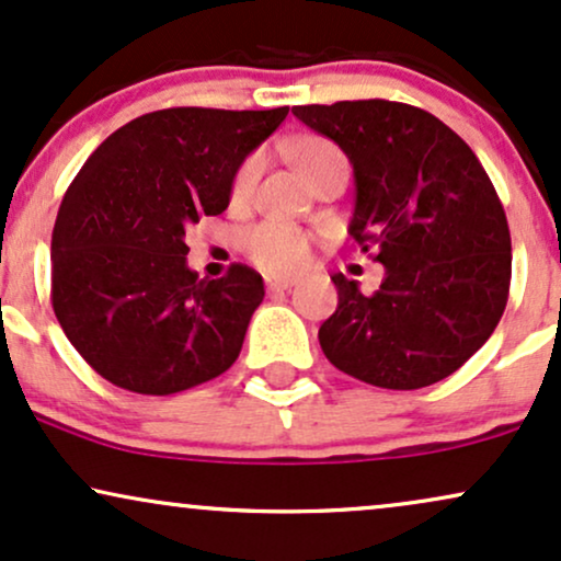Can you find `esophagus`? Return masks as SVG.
<instances>
[{"instance_id": "34e87169", "label": "esophagus", "mask_w": 561, "mask_h": 561, "mask_svg": "<svg viewBox=\"0 0 561 561\" xmlns=\"http://www.w3.org/2000/svg\"><path fill=\"white\" fill-rule=\"evenodd\" d=\"M298 279H293V276H268L266 279V287L268 289H289L295 285Z\"/></svg>"}]
</instances>
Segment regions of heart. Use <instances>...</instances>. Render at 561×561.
Wrapping results in <instances>:
<instances>
[{"label": "heart", "instance_id": "b5f03b06", "mask_svg": "<svg viewBox=\"0 0 561 561\" xmlns=\"http://www.w3.org/2000/svg\"><path fill=\"white\" fill-rule=\"evenodd\" d=\"M289 153H293L295 167H298L306 180L313 172H319L321 167L332 164V161H342V153L329 140L321 138L298 140L295 146H289ZM259 170V157H251L240 167L232 182L234 198H242V195L253 191ZM242 251L248 253V259L253 263L266 268V272H295V268H300L308 261V238L300 229L282 225V221H263V225H255L242 232Z\"/></svg>", "mask_w": 561, "mask_h": 561}]
</instances>
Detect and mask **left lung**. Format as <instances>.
<instances>
[{
    "label": "left lung",
    "mask_w": 561,
    "mask_h": 561,
    "mask_svg": "<svg viewBox=\"0 0 561 561\" xmlns=\"http://www.w3.org/2000/svg\"><path fill=\"white\" fill-rule=\"evenodd\" d=\"M293 114L353 161L350 234L387 268L374 295L332 276L340 302L319 329L323 355L381 389L447 379L494 334L510 298V227L489 174L451 127L400 101Z\"/></svg>",
    "instance_id": "left-lung-1"
}]
</instances>
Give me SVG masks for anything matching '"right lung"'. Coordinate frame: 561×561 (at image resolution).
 <instances>
[{
	"label": "right lung",
	"instance_id": "obj_1",
	"mask_svg": "<svg viewBox=\"0 0 561 561\" xmlns=\"http://www.w3.org/2000/svg\"><path fill=\"white\" fill-rule=\"evenodd\" d=\"M287 112L144 114L70 182L51 232V308L72 347L114 387L178 394L238 360L263 279L245 263L198 279L185 229L225 211L240 164Z\"/></svg>",
	"mask_w": 561,
	"mask_h": 561
}]
</instances>
